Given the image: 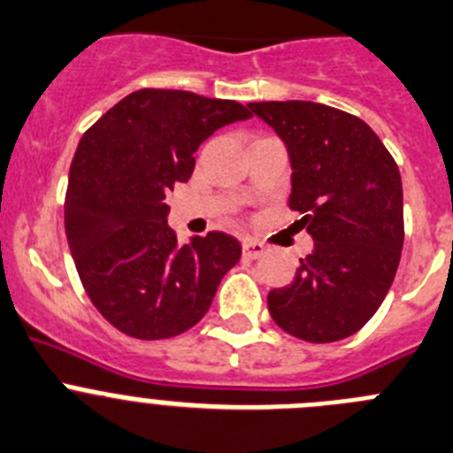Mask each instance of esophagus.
<instances>
[{"label":"esophagus","mask_w":453,"mask_h":453,"mask_svg":"<svg viewBox=\"0 0 453 453\" xmlns=\"http://www.w3.org/2000/svg\"><path fill=\"white\" fill-rule=\"evenodd\" d=\"M264 252H266V246H264L262 242H255V239H246V242H243V255H246L248 259H257V257H262Z\"/></svg>","instance_id":"1"}]
</instances>
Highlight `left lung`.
Wrapping results in <instances>:
<instances>
[{
	"label": "left lung",
	"instance_id": "8db88e82",
	"mask_svg": "<svg viewBox=\"0 0 453 453\" xmlns=\"http://www.w3.org/2000/svg\"><path fill=\"white\" fill-rule=\"evenodd\" d=\"M284 142L288 207L313 239L296 280L268 293V311L309 343L352 336L374 316L404 246L402 178L386 146L358 117L313 101L248 104Z\"/></svg>",
	"mask_w": 453,
	"mask_h": 453
}]
</instances>
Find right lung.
<instances>
[{
    "label": "right lung",
    "instance_id": "right-lung-1",
    "mask_svg": "<svg viewBox=\"0 0 453 453\" xmlns=\"http://www.w3.org/2000/svg\"><path fill=\"white\" fill-rule=\"evenodd\" d=\"M246 105L185 89H137L85 130L69 166L65 232L85 293L119 332L178 336L210 309L242 243L226 232L180 246L166 194L187 182L194 153L248 119Z\"/></svg>",
    "mask_w": 453,
    "mask_h": 453
}]
</instances>
